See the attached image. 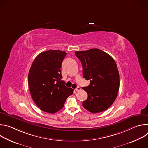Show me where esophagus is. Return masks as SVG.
<instances>
[{
    "label": "esophagus",
    "mask_w": 148,
    "mask_h": 148,
    "mask_svg": "<svg viewBox=\"0 0 148 148\" xmlns=\"http://www.w3.org/2000/svg\"><path fill=\"white\" fill-rule=\"evenodd\" d=\"M80 90H81V88H80L79 87H77L75 89V90L76 91H79Z\"/></svg>",
    "instance_id": "1"
}]
</instances>
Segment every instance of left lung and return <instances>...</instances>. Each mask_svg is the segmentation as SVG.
<instances>
[{
    "label": "left lung",
    "instance_id": "1",
    "mask_svg": "<svg viewBox=\"0 0 148 148\" xmlns=\"http://www.w3.org/2000/svg\"><path fill=\"white\" fill-rule=\"evenodd\" d=\"M76 57L82 66L83 77L90 84L82 89L87 92L84 108L95 114L107 110L116 98L119 87V74L114 59L98 49L77 51Z\"/></svg>",
    "mask_w": 148,
    "mask_h": 148
}]
</instances>
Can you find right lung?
<instances>
[{
    "mask_svg": "<svg viewBox=\"0 0 148 148\" xmlns=\"http://www.w3.org/2000/svg\"><path fill=\"white\" fill-rule=\"evenodd\" d=\"M67 53L50 50L39 54L33 61L28 75L33 100L44 112L54 114L64 107L74 90L61 80V64Z\"/></svg>",
    "mask_w": 148,
    "mask_h": 148,
    "instance_id": "1",
    "label": "right lung"
}]
</instances>
